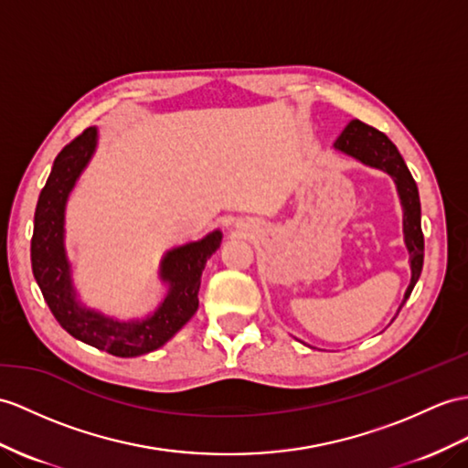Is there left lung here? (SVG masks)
Returning <instances> with one entry per match:
<instances>
[{
    "label": "left lung",
    "mask_w": 468,
    "mask_h": 468,
    "mask_svg": "<svg viewBox=\"0 0 468 468\" xmlns=\"http://www.w3.org/2000/svg\"><path fill=\"white\" fill-rule=\"evenodd\" d=\"M334 146L335 151L353 156L361 165L383 170L395 182L397 195L403 207V236L409 252V264H411V283H409L403 302L399 305V310H401L420 276L425 256V240L423 230H420V200L415 180L409 173L401 153L397 151V146L381 131L357 119L347 124L344 133L337 136Z\"/></svg>",
    "instance_id": "1"
}]
</instances>
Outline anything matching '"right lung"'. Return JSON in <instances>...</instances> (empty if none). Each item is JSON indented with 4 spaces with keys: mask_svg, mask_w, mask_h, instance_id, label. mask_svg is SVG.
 <instances>
[{
    "mask_svg": "<svg viewBox=\"0 0 468 468\" xmlns=\"http://www.w3.org/2000/svg\"><path fill=\"white\" fill-rule=\"evenodd\" d=\"M99 131L89 127L57 154L37 200L31 238V268L51 314L67 334L117 357L144 356L165 346L198 310L200 276L220 248L222 232L176 246L163 256L158 278L168 288L153 314L119 320L79 300L65 250V207L79 176L97 151Z\"/></svg>",
    "mask_w": 468,
    "mask_h": 468,
    "instance_id": "1",
    "label": "right lung"
}]
</instances>
